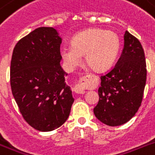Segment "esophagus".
<instances>
[{"label": "esophagus", "mask_w": 155, "mask_h": 155, "mask_svg": "<svg viewBox=\"0 0 155 155\" xmlns=\"http://www.w3.org/2000/svg\"><path fill=\"white\" fill-rule=\"evenodd\" d=\"M85 84V79L84 77H81L80 80L78 81V83L75 84L74 87V92L78 93V94H83L84 92V86Z\"/></svg>", "instance_id": "esophagus-1"}]
</instances>
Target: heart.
<instances>
[{
  "label": "heart",
  "instance_id": "obj_1",
  "mask_svg": "<svg viewBox=\"0 0 155 155\" xmlns=\"http://www.w3.org/2000/svg\"><path fill=\"white\" fill-rule=\"evenodd\" d=\"M71 47H63L61 56L70 67H75L84 55L87 66L96 71L107 70L115 62L120 49L117 33L92 28L78 33L71 40Z\"/></svg>",
  "mask_w": 155,
  "mask_h": 155
}]
</instances>
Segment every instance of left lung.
I'll return each instance as SVG.
<instances>
[{
	"label": "left lung",
	"mask_w": 155,
	"mask_h": 155,
	"mask_svg": "<svg viewBox=\"0 0 155 155\" xmlns=\"http://www.w3.org/2000/svg\"><path fill=\"white\" fill-rule=\"evenodd\" d=\"M147 72L141 42L125 31L121 55L108 72L101 75L99 102L93 109L97 119L109 126L129 121L142 104Z\"/></svg>",
	"instance_id": "obj_1"
}]
</instances>
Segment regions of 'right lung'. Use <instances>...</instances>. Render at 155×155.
Returning a JSON list of instances; mask_svg holds the SVG:
<instances>
[{"label":"right lung","mask_w":155,"mask_h":155,"mask_svg":"<svg viewBox=\"0 0 155 155\" xmlns=\"http://www.w3.org/2000/svg\"><path fill=\"white\" fill-rule=\"evenodd\" d=\"M61 43L55 29L39 27L18 41L11 58V90L20 113L43 132L63 125L74 102L60 65Z\"/></svg>","instance_id":"add662e5"}]
</instances>
